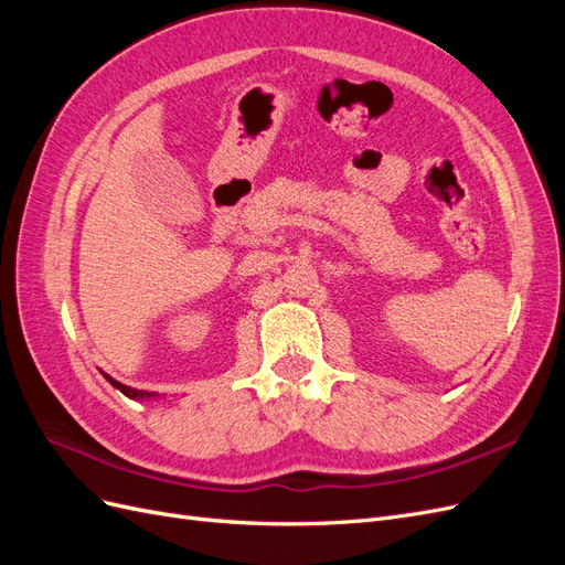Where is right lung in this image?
<instances>
[{
	"instance_id": "right-lung-1",
	"label": "right lung",
	"mask_w": 565,
	"mask_h": 565,
	"mask_svg": "<svg viewBox=\"0 0 565 565\" xmlns=\"http://www.w3.org/2000/svg\"><path fill=\"white\" fill-rule=\"evenodd\" d=\"M104 377L115 386V388H119V391H122L125 393V396L127 398H131V401H156V398H160L158 396V393L156 391H139V388H131V386H125V384H119L117 380H113V377H108V374H104Z\"/></svg>"
}]
</instances>
